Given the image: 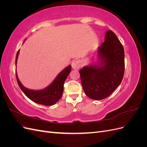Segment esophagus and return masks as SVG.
<instances>
[{"label":"esophagus","instance_id":"esophagus-1","mask_svg":"<svg viewBox=\"0 0 147 147\" xmlns=\"http://www.w3.org/2000/svg\"><path fill=\"white\" fill-rule=\"evenodd\" d=\"M80 65H81L80 62L79 61L75 60V61H74L72 63V67L74 69H78L80 68Z\"/></svg>","mask_w":147,"mask_h":147}]
</instances>
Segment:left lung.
<instances>
[{
  "mask_svg": "<svg viewBox=\"0 0 147 147\" xmlns=\"http://www.w3.org/2000/svg\"><path fill=\"white\" fill-rule=\"evenodd\" d=\"M96 63L80 70L81 82L86 95L94 100L109 97L119 85L124 72V51L117 35L109 30L105 41L98 47Z\"/></svg>",
  "mask_w": 147,
  "mask_h": 147,
  "instance_id": "left-lung-1",
  "label": "left lung"
}]
</instances>
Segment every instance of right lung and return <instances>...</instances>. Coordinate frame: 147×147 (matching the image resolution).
<instances>
[{"label":"right lung","mask_w":147,"mask_h":147,"mask_svg":"<svg viewBox=\"0 0 147 147\" xmlns=\"http://www.w3.org/2000/svg\"><path fill=\"white\" fill-rule=\"evenodd\" d=\"M19 53L20 50L18 51L16 56V67ZM70 70L71 65H69L59 73L51 84H49L47 87L40 90H30L24 86L18 77L16 70V77L20 89L29 99L37 104L49 106L55 104L63 96L64 83L70 72Z\"/></svg>","instance_id":"right-lung-1"}]
</instances>
